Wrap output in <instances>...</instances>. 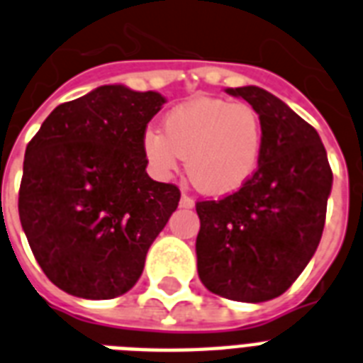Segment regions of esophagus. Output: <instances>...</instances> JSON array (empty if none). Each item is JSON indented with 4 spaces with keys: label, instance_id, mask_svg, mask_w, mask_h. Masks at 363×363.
<instances>
[{
    "label": "esophagus",
    "instance_id": "34e87169",
    "mask_svg": "<svg viewBox=\"0 0 363 363\" xmlns=\"http://www.w3.org/2000/svg\"><path fill=\"white\" fill-rule=\"evenodd\" d=\"M181 207L182 208H191V207H194V199H191L190 196H186V194H182V196H181Z\"/></svg>",
    "mask_w": 363,
    "mask_h": 363
}]
</instances>
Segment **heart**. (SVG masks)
<instances>
[{
  "mask_svg": "<svg viewBox=\"0 0 363 363\" xmlns=\"http://www.w3.org/2000/svg\"><path fill=\"white\" fill-rule=\"evenodd\" d=\"M143 152L158 177L172 175L186 158L191 182L201 191L223 196L257 169L263 121L250 104L201 96L169 111L164 134L147 130Z\"/></svg>",
  "mask_w": 363,
  "mask_h": 363,
  "instance_id": "obj_1",
  "label": "heart"
}]
</instances>
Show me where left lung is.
<instances>
[{
  "label": "left lung",
  "instance_id": "1",
  "mask_svg": "<svg viewBox=\"0 0 363 363\" xmlns=\"http://www.w3.org/2000/svg\"><path fill=\"white\" fill-rule=\"evenodd\" d=\"M263 121V152L248 181L216 201H197V274L214 294L264 302L284 294L319 246L332 169L319 134L278 96L225 89Z\"/></svg>",
  "mask_w": 363,
  "mask_h": 363
}]
</instances>
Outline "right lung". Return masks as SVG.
<instances>
[{"mask_svg": "<svg viewBox=\"0 0 363 363\" xmlns=\"http://www.w3.org/2000/svg\"><path fill=\"white\" fill-rule=\"evenodd\" d=\"M166 99L102 85L59 104L23 158L18 214L46 278L108 300L140 279L181 191L147 175L143 135Z\"/></svg>", "mask_w": 363, "mask_h": 363, "instance_id": "obj_1", "label": "right lung"}]
</instances>
